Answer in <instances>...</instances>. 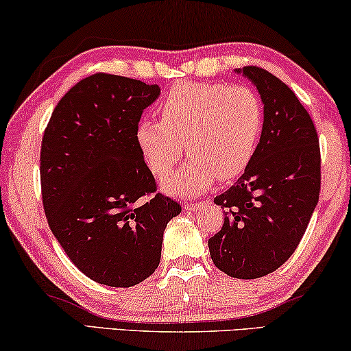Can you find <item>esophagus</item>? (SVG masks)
<instances>
[{"label":"esophagus","mask_w":351,"mask_h":351,"mask_svg":"<svg viewBox=\"0 0 351 351\" xmlns=\"http://www.w3.org/2000/svg\"><path fill=\"white\" fill-rule=\"evenodd\" d=\"M203 204H204L203 201H198V203H191V201H189V203H184V209L185 210H195V209H199Z\"/></svg>","instance_id":"obj_1"}]
</instances>
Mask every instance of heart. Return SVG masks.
Instances as JSON below:
<instances>
[{
	"label": "heart",
	"mask_w": 351,
	"mask_h": 351,
	"mask_svg": "<svg viewBox=\"0 0 351 351\" xmlns=\"http://www.w3.org/2000/svg\"><path fill=\"white\" fill-rule=\"evenodd\" d=\"M161 114L162 119L138 121L136 142L158 177L169 174L186 148L190 160L162 184L172 195L201 193L215 179L241 174L263 128V105L256 90L227 83L177 84L165 97Z\"/></svg>",
	"instance_id": "b5f03b06"
}]
</instances>
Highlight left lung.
I'll return each mask as SVG.
<instances>
[{
  "label": "left lung",
  "instance_id": "1",
  "mask_svg": "<svg viewBox=\"0 0 351 351\" xmlns=\"http://www.w3.org/2000/svg\"><path fill=\"white\" fill-rule=\"evenodd\" d=\"M241 73L263 102L261 142L237 184L214 203L225 208L209 252L220 271L256 280L280 268L299 246L321 190L316 128L294 90L261 66Z\"/></svg>",
  "mask_w": 351,
  "mask_h": 351
}]
</instances>
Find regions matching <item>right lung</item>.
Segmentation results:
<instances>
[{"instance_id": "add662e5", "label": "right lung", "mask_w": 351, "mask_h": 351, "mask_svg": "<svg viewBox=\"0 0 351 351\" xmlns=\"http://www.w3.org/2000/svg\"><path fill=\"white\" fill-rule=\"evenodd\" d=\"M156 84L94 73L56 105L41 142L47 223L70 261L100 285L131 287L160 265L162 233L180 204L156 191L136 142Z\"/></svg>"}]
</instances>
